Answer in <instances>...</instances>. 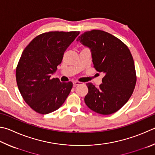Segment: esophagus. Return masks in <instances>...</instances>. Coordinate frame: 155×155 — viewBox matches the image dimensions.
Returning <instances> with one entry per match:
<instances>
[{
	"instance_id": "obj_1",
	"label": "esophagus",
	"mask_w": 155,
	"mask_h": 155,
	"mask_svg": "<svg viewBox=\"0 0 155 155\" xmlns=\"http://www.w3.org/2000/svg\"><path fill=\"white\" fill-rule=\"evenodd\" d=\"M80 84H81V82H78V81H73V85H74V86H76V85H80Z\"/></svg>"
}]
</instances>
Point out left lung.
Masks as SVG:
<instances>
[{
  "mask_svg": "<svg viewBox=\"0 0 155 155\" xmlns=\"http://www.w3.org/2000/svg\"><path fill=\"white\" fill-rule=\"evenodd\" d=\"M77 41L91 49L94 67L105 74L98 88L91 83L86 85L88 94L85 102L97 113H114L127 102L136 83L133 57L127 46L112 35L100 30L87 31Z\"/></svg>",
  "mask_w": 155,
  "mask_h": 155,
  "instance_id": "1",
  "label": "left lung"
}]
</instances>
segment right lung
Instances as JSON below:
<instances>
[{
  "label": "right lung",
  "instance_id": "add662e5",
  "mask_svg": "<svg viewBox=\"0 0 155 155\" xmlns=\"http://www.w3.org/2000/svg\"><path fill=\"white\" fill-rule=\"evenodd\" d=\"M78 31L48 32L33 39L24 50L16 68V81L22 97L35 112L46 114L63 104L72 88L71 81L51 78L64 53Z\"/></svg>",
  "mask_w": 155,
  "mask_h": 155
}]
</instances>
